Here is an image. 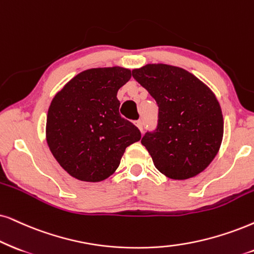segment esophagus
Segmentation results:
<instances>
[{
	"label": "esophagus",
	"instance_id": "34e87169",
	"mask_svg": "<svg viewBox=\"0 0 254 254\" xmlns=\"http://www.w3.org/2000/svg\"><path fill=\"white\" fill-rule=\"evenodd\" d=\"M134 125H136V127H137L138 129H139L140 131H143V122H142V121H140V120L136 121V122H134Z\"/></svg>",
	"mask_w": 254,
	"mask_h": 254
}]
</instances>
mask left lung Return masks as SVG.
<instances>
[{
	"instance_id": "obj_1",
	"label": "left lung",
	"mask_w": 254,
	"mask_h": 254,
	"mask_svg": "<svg viewBox=\"0 0 254 254\" xmlns=\"http://www.w3.org/2000/svg\"><path fill=\"white\" fill-rule=\"evenodd\" d=\"M132 76L159 108L157 130L142 138L156 169L176 181L203 172L217 156L224 134L221 108L212 90L169 64H146L133 69Z\"/></svg>"
}]
</instances>
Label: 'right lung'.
Listing matches in <instances>:
<instances>
[{
	"label": "right lung",
	"instance_id": "1",
	"mask_svg": "<svg viewBox=\"0 0 254 254\" xmlns=\"http://www.w3.org/2000/svg\"><path fill=\"white\" fill-rule=\"evenodd\" d=\"M131 78L122 66L79 72L51 101L48 146L59 164L82 182H102L116 171L125 149L140 132L120 115L117 92Z\"/></svg>",
	"mask_w": 254,
	"mask_h": 254
}]
</instances>
